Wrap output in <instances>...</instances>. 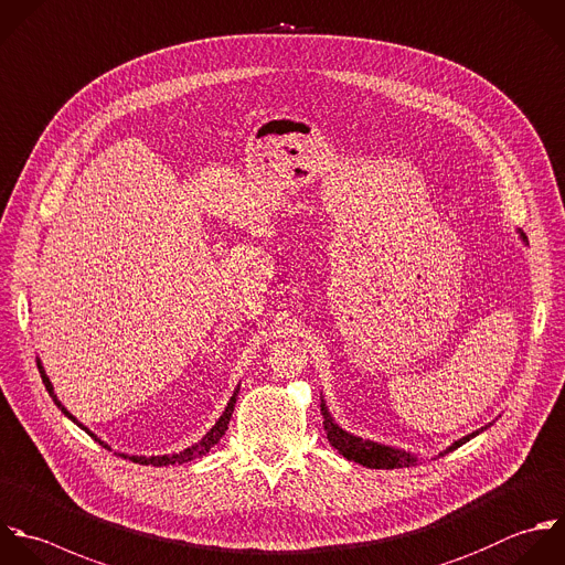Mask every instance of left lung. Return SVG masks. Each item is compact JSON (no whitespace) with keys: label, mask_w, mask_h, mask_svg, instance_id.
<instances>
[{"label":"left lung","mask_w":565,"mask_h":565,"mask_svg":"<svg viewBox=\"0 0 565 565\" xmlns=\"http://www.w3.org/2000/svg\"><path fill=\"white\" fill-rule=\"evenodd\" d=\"M520 235H522V239L529 244V239H526V235H524L522 231H520ZM321 414H323V427H326V434H328L330 445H332L343 458H348V460H352V462H356V465H363V467H367V469H405V467H416V465L423 460V458H418V456L412 454V451H405V449H398V447H390V445H381V443H374V440H365V438H359V436H354V434L341 429V427L334 423V418H332V414H330V409H328L323 396H321ZM491 425H493V423H489L487 427H482V429H478V431H473V434H469V436L456 440L451 447H447L445 451H440V456H447V454H451L454 449L462 447V445L469 443L471 438H476V436H480L482 431H487Z\"/></svg>","instance_id":"8db88e82"}]
</instances>
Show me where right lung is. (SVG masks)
Returning a JSON list of instances; mask_svg holds the SVG:
<instances>
[{
  "instance_id": "right-lung-1",
  "label": "right lung",
  "mask_w": 565,
  "mask_h": 565,
  "mask_svg": "<svg viewBox=\"0 0 565 565\" xmlns=\"http://www.w3.org/2000/svg\"><path fill=\"white\" fill-rule=\"evenodd\" d=\"M36 367H39V374H41V381H43V385H45V390H47V394H50V398L54 401V405L74 423V425H78L87 436H92L100 447H105V449H109V445H105L100 438H96L85 425H81L63 405H61V401L56 398V394H54V387H52V383H50V379H47V374H45V370H43V365H41V361L36 359ZM237 394H239V385L235 387V392H233V396H231V401H228V405H226V409L222 412V416L217 418V423L206 431V436L202 438V440H198L195 445H191V447H186L184 451H180V454H171V456H127V454H118L120 458H129L131 462H136V465H151V467H169V465H184V462H191V460H195V458H202V456H206L217 443H220V438L226 434V429H228V423H231V416H233V409H235V401H237Z\"/></svg>"
}]
</instances>
